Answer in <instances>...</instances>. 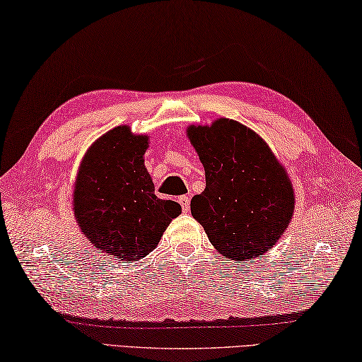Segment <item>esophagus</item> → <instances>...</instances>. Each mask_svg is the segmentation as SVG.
I'll list each match as a JSON object with an SVG mask.
<instances>
[{"instance_id": "esophagus-1", "label": "esophagus", "mask_w": 362, "mask_h": 362, "mask_svg": "<svg viewBox=\"0 0 362 362\" xmlns=\"http://www.w3.org/2000/svg\"><path fill=\"white\" fill-rule=\"evenodd\" d=\"M178 202L181 204L182 210L187 214V211L190 210V198H189V197H180V198H178Z\"/></svg>"}]
</instances>
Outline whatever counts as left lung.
<instances>
[{
	"label": "left lung",
	"instance_id": "left-lung-1",
	"mask_svg": "<svg viewBox=\"0 0 362 362\" xmlns=\"http://www.w3.org/2000/svg\"><path fill=\"white\" fill-rule=\"evenodd\" d=\"M206 172V189L192 198V216L228 261L269 252L292 221L295 190L286 167L257 132L230 118L187 127Z\"/></svg>",
	"mask_w": 362,
	"mask_h": 362
}]
</instances>
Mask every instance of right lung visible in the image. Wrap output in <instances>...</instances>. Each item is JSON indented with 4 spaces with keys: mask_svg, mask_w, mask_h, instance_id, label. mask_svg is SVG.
<instances>
[{
    "mask_svg": "<svg viewBox=\"0 0 362 362\" xmlns=\"http://www.w3.org/2000/svg\"><path fill=\"white\" fill-rule=\"evenodd\" d=\"M148 135L130 126L105 132L87 148L74 184L75 221L96 250L117 261H138L156 249L181 206L155 195L144 165Z\"/></svg>",
    "mask_w": 362,
    "mask_h": 362,
    "instance_id": "right-lung-1",
    "label": "right lung"
}]
</instances>
